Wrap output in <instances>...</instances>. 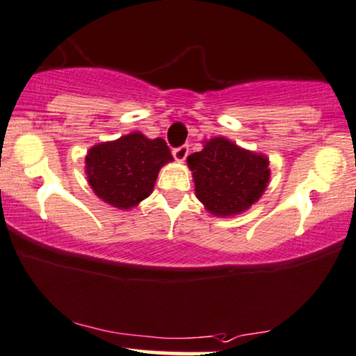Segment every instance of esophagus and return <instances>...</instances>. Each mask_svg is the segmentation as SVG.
<instances>
[{
  "label": "esophagus",
  "instance_id": "1",
  "mask_svg": "<svg viewBox=\"0 0 356 356\" xmlns=\"http://www.w3.org/2000/svg\"><path fill=\"white\" fill-rule=\"evenodd\" d=\"M172 156L177 162H184L187 159V156H189V145H181V147L174 149Z\"/></svg>",
  "mask_w": 356,
  "mask_h": 356
}]
</instances>
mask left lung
Masks as SVG:
<instances>
[{"label": "left lung", "instance_id": "obj_1", "mask_svg": "<svg viewBox=\"0 0 356 356\" xmlns=\"http://www.w3.org/2000/svg\"><path fill=\"white\" fill-rule=\"evenodd\" d=\"M195 195L217 217L237 216L255 204L267 189L270 169L262 154L238 147L225 137L207 140L187 157Z\"/></svg>", "mask_w": 356, "mask_h": 356}]
</instances>
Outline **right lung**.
Segmentation results:
<instances>
[{
	"mask_svg": "<svg viewBox=\"0 0 356 356\" xmlns=\"http://www.w3.org/2000/svg\"><path fill=\"white\" fill-rule=\"evenodd\" d=\"M172 161L164 139L140 132L94 145L86 156V174L99 199L118 209H132L151 195L161 167Z\"/></svg>",
	"mask_w": 356,
	"mask_h": 356,
	"instance_id": "right-lung-1",
	"label": "right lung"
}]
</instances>
